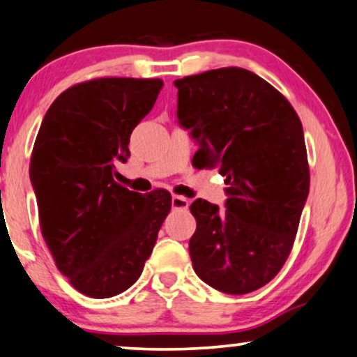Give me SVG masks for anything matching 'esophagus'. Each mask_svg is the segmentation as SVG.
Returning a JSON list of instances; mask_svg holds the SVG:
<instances>
[{
    "label": "esophagus",
    "instance_id": "obj_1",
    "mask_svg": "<svg viewBox=\"0 0 357 357\" xmlns=\"http://www.w3.org/2000/svg\"><path fill=\"white\" fill-rule=\"evenodd\" d=\"M189 199L184 197V196H178V194H173V197H171V207L174 208V211H186L189 208Z\"/></svg>",
    "mask_w": 357,
    "mask_h": 357
}]
</instances>
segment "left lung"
Instances as JSON below:
<instances>
[{
	"label": "left lung",
	"instance_id": "8db88e82",
	"mask_svg": "<svg viewBox=\"0 0 357 357\" xmlns=\"http://www.w3.org/2000/svg\"><path fill=\"white\" fill-rule=\"evenodd\" d=\"M178 119L199 142L201 168H218L225 211L197 199L189 240L196 274L217 291L241 296L281 271L296 240L310 171L302 122L291 102L238 66L176 79Z\"/></svg>",
	"mask_w": 357,
	"mask_h": 357
}]
</instances>
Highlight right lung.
Segmentation results:
<instances>
[{
  "instance_id": "add662e5",
  "label": "right lung",
  "mask_w": 357,
  "mask_h": 357,
  "mask_svg": "<svg viewBox=\"0 0 357 357\" xmlns=\"http://www.w3.org/2000/svg\"><path fill=\"white\" fill-rule=\"evenodd\" d=\"M158 78H96L52 102L31 156L40 231L56 268L84 296L127 291L144 271L171 194L142 196L116 179L132 130L151 111Z\"/></svg>"
}]
</instances>
